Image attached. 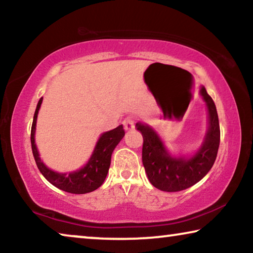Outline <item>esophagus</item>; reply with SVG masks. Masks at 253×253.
Here are the masks:
<instances>
[{
	"label": "esophagus",
	"instance_id": "1",
	"mask_svg": "<svg viewBox=\"0 0 253 253\" xmlns=\"http://www.w3.org/2000/svg\"><path fill=\"white\" fill-rule=\"evenodd\" d=\"M123 125H124V128H125V130L134 129V128H135V119L132 117H126L125 119H124Z\"/></svg>",
	"mask_w": 253,
	"mask_h": 253
}]
</instances>
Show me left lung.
Instances as JSON below:
<instances>
[{"mask_svg": "<svg viewBox=\"0 0 253 253\" xmlns=\"http://www.w3.org/2000/svg\"><path fill=\"white\" fill-rule=\"evenodd\" d=\"M209 110V129L202 146L190 158L172 157L153 128L137 123L143 135V165L149 182L158 190L178 192L201 181L215 162L220 145V125L216 107L204 87L201 88Z\"/></svg>", "mask_w": 253, "mask_h": 253, "instance_id": "obj_1", "label": "left lung"}]
</instances>
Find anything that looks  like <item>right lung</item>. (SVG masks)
<instances>
[{"label": "right lung", "mask_w": 253, "mask_h": 253, "mask_svg": "<svg viewBox=\"0 0 253 253\" xmlns=\"http://www.w3.org/2000/svg\"><path fill=\"white\" fill-rule=\"evenodd\" d=\"M42 104V98H40L37 105L36 113H34L33 123L31 127V146L32 153L36 160L37 166L41 174L48 179V181L60 190L68 192L72 194H84L97 190L104 183L105 178L108 173L111 154H113L115 147L125 136L123 125H119L113 130L106 131L100 136L99 140L97 142L91 157L89 158L87 164L83 169L76 172L61 174L50 169L42 163L39 157V153L34 143V134H36V124L38 113H39L40 106Z\"/></svg>", "instance_id": "right-lung-1"}]
</instances>
